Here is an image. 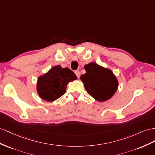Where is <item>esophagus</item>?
I'll return each instance as SVG.
<instances>
[{"mask_svg": "<svg viewBox=\"0 0 155 155\" xmlns=\"http://www.w3.org/2000/svg\"><path fill=\"white\" fill-rule=\"evenodd\" d=\"M74 73H75V74L77 75V77L78 78L80 77L81 73H80V71H79L78 70H76V71H74Z\"/></svg>", "mask_w": 155, "mask_h": 155, "instance_id": "esophagus-1", "label": "esophagus"}]
</instances>
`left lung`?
<instances>
[{
  "label": "left lung",
  "mask_w": 155,
  "mask_h": 155,
  "mask_svg": "<svg viewBox=\"0 0 155 155\" xmlns=\"http://www.w3.org/2000/svg\"><path fill=\"white\" fill-rule=\"evenodd\" d=\"M86 73L81 80L91 96L98 101L109 100L118 89V82L111 70L92 62L84 65Z\"/></svg>",
  "instance_id": "8db88e82"
}]
</instances>
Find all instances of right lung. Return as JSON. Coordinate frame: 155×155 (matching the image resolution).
Instances as JSON below:
<instances>
[{
    "instance_id": "obj_1",
    "label": "right lung",
    "mask_w": 155,
    "mask_h": 155,
    "mask_svg": "<svg viewBox=\"0 0 155 155\" xmlns=\"http://www.w3.org/2000/svg\"><path fill=\"white\" fill-rule=\"evenodd\" d=\"M77 76L69 68L57 65L39 77L37 84L40 97L47 101H54L65 93L69 82L77 80Z\"/></svg>"
}]
</instances>
